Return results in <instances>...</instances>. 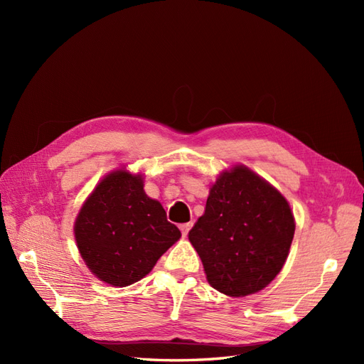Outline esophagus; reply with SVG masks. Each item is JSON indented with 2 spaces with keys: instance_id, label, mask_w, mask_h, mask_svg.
<instances>
[{
  "instance_id": "esophagus-1",
  "label": "esophagus",
  "mask_w": 364,
  "mask_h": 364,
  "mask_svg": "<svg viewBox=\"0 0 364 364\" xmlns=\"http://www.w3.org/2000/svg\"><path fill=\"white\" fill-rule=\"evenodd\" d=\"M193 228V223L190 222V223H183V225H181V232H182V235L183 237H186L188 235V232H190V229Z\"/></svg>"
}]
</instances>
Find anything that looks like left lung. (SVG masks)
<instances>
[{
  "label": "left lung",
  "mask_w": 364,
  "mask_h": 364,
  "mask_svg": "<svg viewBox=\"0 0 364 364\" xmlns=\"http://www.w3.org/2000/svg\"><path fill=\"white\" fill-rule=\"evenodd\" d=\"M294 235L282 194L243 165L218 176L188 238L220 293H257L281 272Z\"/></svg>",
  "instance_id": "8db88e82"
}]
</instances>
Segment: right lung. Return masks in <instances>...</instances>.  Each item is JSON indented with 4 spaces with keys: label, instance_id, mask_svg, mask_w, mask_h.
<instances>
[{
    "label": "right lung",
    "instance_id": "add662e5",
    "mask_svg": "<svg viewBox=\"0 0 364 364\" xmlns=\"http://www.w3.org/2000/svg\"><path fill=\"white\" fill-rule=\"evenodd\" d=\"M77 247L98 279L115 287L138 282L181 238L142 178L114 171L97 185L75 220Z\"/></svg>",
    "mask_w": 364,
    "mask_h": 364
}]
</instances>
